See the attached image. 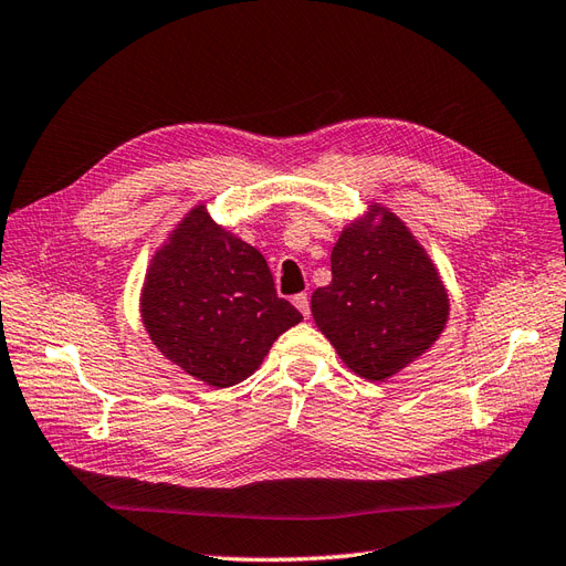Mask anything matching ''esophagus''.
Listing matches in <instances>:
<instances>
[{
	"label": "esophagus",
	"instance_id": "esophagus-1",
	"mask_svg": "<svg viewBox=\"0 0 566 566\" xmlns=\"http://www.w3.org/2000/svg\"><path fill=\"white\" fill-rule=\"evenodd\" d=\"M294 305L301 311V315H303L305 319L311 317V298H308V294H296V296H294Z\"/></svg>",
	"mask_w": 566,
	"mask_h": 566
}]
</instances>
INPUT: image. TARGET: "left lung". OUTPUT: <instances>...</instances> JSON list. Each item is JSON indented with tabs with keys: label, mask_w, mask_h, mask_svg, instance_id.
Instances as JSON below:
<instances>
[{
	"label": "left lung",
	"mask_w": 566,
	"mask_h": 566,
	"mask_svg": "<svg viewBox=\"0 0 566 566\" xmlns=\"http://www.w3.org/2000/svg\"><path fill=\"white\" fill-rule=\"evenodd\" d=\"M311 311L355 375L384 381L431 348L450 305L406 222L375 203L338 237L332 282L315 289Z\"/></svg>",
	"instance_id": "1"
}]
</instances>
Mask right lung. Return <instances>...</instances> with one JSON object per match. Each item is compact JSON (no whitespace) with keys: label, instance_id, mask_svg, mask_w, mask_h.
<instances>
[{"label":"right lung","instance_id":"right-lung-1","mask_svg":"<svg viewBox=\"0 0 566 566\" xmlns=\"http://www.w3.org/2000/svg\"><path fill=\"white\" fill-rule=\"evenodd\" d=\"M142 319L154 346L193 379L228 389L251 377L303 315L277 296L263 253L191 208L151 258Z\"/></svg>","mask_w":566,"mask_h":566}]
</instances>
